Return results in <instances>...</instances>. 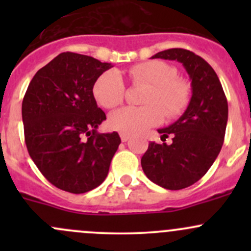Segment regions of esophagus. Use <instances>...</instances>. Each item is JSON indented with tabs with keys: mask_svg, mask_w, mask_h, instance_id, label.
<instances>
[{
	"mask_svg": "<svg viewBox=\"0 0 251 251\" xmlns=\"http://www.w3.org/2000/svg\"><path fill=\"white\" fill-rule=\"evenodd\" d=\"M120 137H121V141H123V142H127L131 138V136L128 135V133L120 132Z\"/></svg>",
	"mask_w": 251,
	"mask_h": 251,
	"instance_id": "1",
	"label": "esophagus"
}]
</instances>
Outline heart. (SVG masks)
Wrapping results in <instances>:
<instances>
[{
  "label": "heart",
  "mask_w": 251,
  "mask_h": 251,
  "mask_svg": "<svg viewBox=\"0 0 251 251\" xmlns=\"http://www.w3.org/2000/svg\"><path fill=\"white\" fill-rule=\"evenodd\" d=\"M173 65L161 60H149L136 64L128 70L133 83H147L149 90L143 98L144 107H124L110 114L111 128L128 135H137L160 124L164 113L176 118L188 105L191 87L182 78L176 77ZM125 83L116 70L103 73L93 86L96 100L102 107L115 108L125 98Z\"/></svg>",
  "instance_id": "1"
}]
</instances>
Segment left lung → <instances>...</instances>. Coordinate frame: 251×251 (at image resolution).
<instances>
[{"label":"left lung","instance_id":"left-lung-1","mask_svg":"<svg viewBox=\"0 0 251 251\" xmlns=\"http://www.w3.org/2000/svg\"><path fill=\"white\" fill-rule=\"evenodd\" d=\"M151 58L182 63L191 78L192 97L186 111L170 126L158 130L161 141L173 135V143L151 142L141 159L151 182L177 191L199 181L216 160L224 144L228 104L215 70L196 53L171 48Z\"/></svg>","mask_w":251,"mask_h":251}]
</instances>
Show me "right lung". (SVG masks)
<instances>
[{"instance_id":"right-lung-1","label":"right lung","mask_w":251,"mask_h":251,"mask_svg":"<svg viewBox=\"0 0 251 251\" xmlns=\"http://www.w3.org/2000/svg\"><path fill=\"white\" fill-rule=\"evenodd\" d=\"M111 67L90 55L60 53L35 74L23 100L27 151L48 181L65 192L100 186L121 142L118 132H97L107 118L93 86Z\"/></svg>"}]
</instances>
